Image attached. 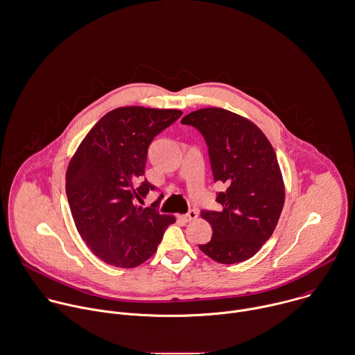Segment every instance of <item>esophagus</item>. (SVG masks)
<instances>
[{"label":"esophagus","mask_w":355,"mask_h":355,"mask_svg":"<svg viewBox=\"0 0 355 355\" xmlns=\"http://www.w3.org/2000/svg\"><path fill=\"white\" fill-rule=\"evenodd\" d=\"M184 222H191V220H194L196 218H197V212L196 211H189L186 215H182L180 216Z\"/></svg>","instance_id":"34e87169"}]
</instances>
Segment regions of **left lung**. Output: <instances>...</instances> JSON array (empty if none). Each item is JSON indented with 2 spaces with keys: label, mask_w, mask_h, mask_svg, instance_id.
<instances>
[{
  "label": "left lung",
  "mask_w": 355,
  "mask_h": 355,
  "mask_svg": "<svg viewBox=\"0 0 355 355\" xmlns=\"http://www.w3.org/2000/svg\"><path fill=\"white\" fill-rule=\"evenodd\" d=\"M208 146L214 182L226 184L216 194L220 211H201L212 226V239L200 249L218 263L250 259L271 236L282 212L285 190L275 151L249 119L209 107L187 114Z\"/></svg>",
  "instance_id": "left-lung-1"
}]
</instances>
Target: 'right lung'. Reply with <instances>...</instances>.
Here are the masks:
<instances>
[{
	"mask_svg": "<svg viewBox=\"0 0 355 355\" xmlns=\"http://www.w3.org/2000/svg\"><path fill=\"white\" fill-rule=\"evenodd\" d=\"M180 110L119 107L98 121L69 164L66 193L76 227L105 263L130 268L154 254L175 223L154 205L137 207L154 187L144 175L153 139Z\"/></svg>",
	"mask_w": 355,
	"mask_h": 355,
	"instance_id": "obj_1",
	"label": "right lung"
}]
</instances>
